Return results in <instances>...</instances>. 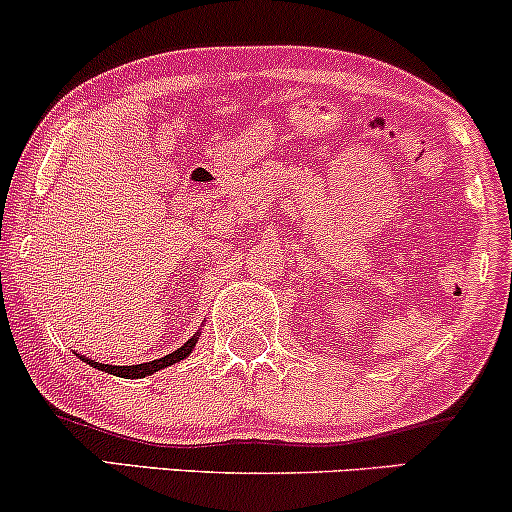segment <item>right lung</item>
Here are the masks:
<instances>
[{"instance_id": "right-lung-1", "label": "right lung", "mask_w": 512, "mask_h": 512, "mask_svg": "<svg viewBox=\"0 0 512 512\" xmlns=\"http://www.w3.org/2000/svg\"><path fill=\"white\" fill-rule=\"evenodd\" d=\"M197 339H199V332L192 339H187V342L182 344L178 351H173V354H168V356H163V358H156V361L137 363V366H108V363L91 361V358H84V361L88 363V366H93V368H98V370H105V373H110V375H117V378H146V375L156 373V370H161V368H166V366H173V363H178L185 356H190V351L195 349Z\"/></svg>"}]
</instances>
